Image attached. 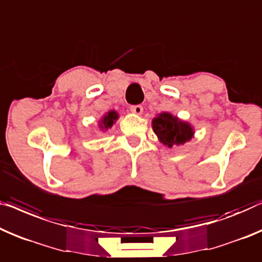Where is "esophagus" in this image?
<instances>
[{
  "label": "esophagus",
  "mask_w": 262,
  "mask_h": 262,
  "mask_svg": "<svg viewBox=\"0 0 262 262\" xmlns=\"http://www.w3.org/2000/svg\"><path fill=\"white\" fill-rule=\"evenodd\" d=\"M130 111H132L133 113H134V114L140 115V114H142L143 107L141 106V104H134V106L130 107Z\"/></svg>",
  "instance_id": "obj_1"
}]
</instances>
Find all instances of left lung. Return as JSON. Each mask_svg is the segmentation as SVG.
Instances as JSON below:
<instances>
[{
  "mask_svg": "<svg viewBox=\"0 0 262 262\" xmlns=\"http://www.w3.org/2000/svg\"><path fill=\"white\" fill-rule=\"evenodd\" d=\"M153 129L160 141L169 148L189 141L194 134L189 123L183 122L169 113H161L154 118Z\"/></svg>",
  "mask_w": 262,
  "mask_h": 262,
  "instance_id": "8db88e82",
  "label": "left lung"
}]
</instances>
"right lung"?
<instances>
[{
  "label": "right lung",
  "instance_id": "add662e5",
  "mask_svg": "<svg viewBox=\"0 0 262 262\" xmlns=\"http://www.w3.org/2000/svg\"><path fill=\"white\" fill-rule=\"evenodd\" d=\"M118 118H119V115L116 112H114V111L108 112L107 114L103 116L102 120H101L100 128L101 129H108V128H111L113 126V123L118 120Z\"/></svg>",
  "mask_w": 262,
  "mask_h": 262
}]
</instances>
